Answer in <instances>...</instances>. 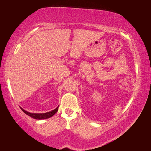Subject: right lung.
Returning a JSON list of instances; mask_svg holds the SVG:
<instances>
[{"mask_svg":"<svg viewBox=\"0 0 151 151\" xmlns=\"http://www.w3.org/2000/svg\"><path fill=\"white\" fill-rule=\"evenodd\" d=\"M21 109L22 110V111H23L25 114H26L27 115L30 116V117H32L33 119H39V120H40V119H46L50 118L53 115H54V114H55L58 111V107H57L55 109L53 110V111L48 112H45V113H31V112H27L26 111H25V110L22 109V108H21Z\"/></svg>","mask_w":151,"mask_h":151,"instance_id":"right-lung-1","label":"right lung"}]
</instances>
